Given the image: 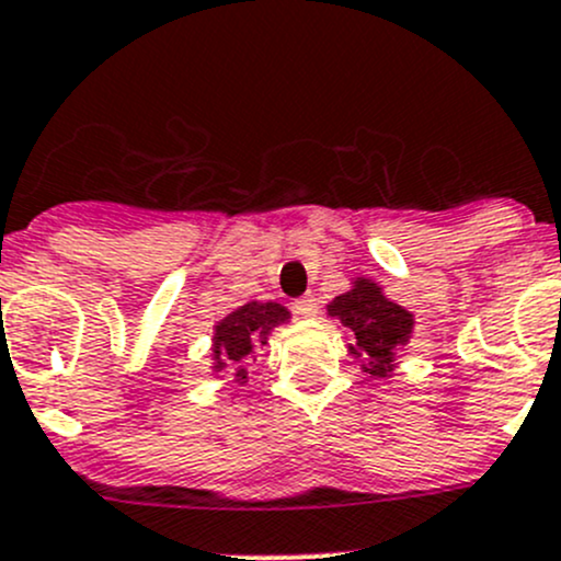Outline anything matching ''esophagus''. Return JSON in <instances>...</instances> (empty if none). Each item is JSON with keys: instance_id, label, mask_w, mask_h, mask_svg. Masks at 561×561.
<instances>
[{"instance_id": "esophagus-1", "label": "esophagus", "mask_w": 561, "mask_h": 561, "mask_svg": "<svg viewBox=\"0 0 561 561\" xmlns=\"http://www.w3.org/2000/svg\"><path fill=\"white\" fill-rule=\"evenodd\" d=\"M293 309H296V314H301V317H307V320H312V317H317V298L314 296H304V298H298L296 304H293Z\"/></svg>"}]
</instances>
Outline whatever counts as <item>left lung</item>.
Listing matches in <instances>:
<instances>
[{
    "label": "left lung",
    "instance_id": "obj_1",
    "mask_svg": "<svg viewBox=\"0 0 561 561\" xmlns=\"http://www.w3.org/2000/svg\"><path fill=\"white\" fill-rule=\"evenodd\" d=\"M328 314L353 331L355 342L350 344V353L360 358V366L371 377H390L396 369V353L410 342L415 325L404 307L390 301L377 282L364 276L328 304Z\"/></svg>",
    "mask_w": 561,
    "mask_h": 561
}]
</instances>
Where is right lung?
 <instances>
[{
    "mask_svg": "<svg viewBox=\"0 0 561 561\" xmlns=\"http://www.w3.org/2000/svg\"><path fill=\"white\" fill-rule=\"evenodd\" d=\"M287 320H290V312H287L282 304L274 301H249L244 307L236 309V312H230L225 320H219L217 325H214L211 369L222 371L228 369V366L241 364V360L254 353L257 344H268V333ZM236 377H239L241 382L247 380L244 366L236 369Z\"/></svg>",
    "mask_w": 561,
    "mask_h": 561,
    "instance_id": "1",
    "label": "right lung"
}]
</instances>
